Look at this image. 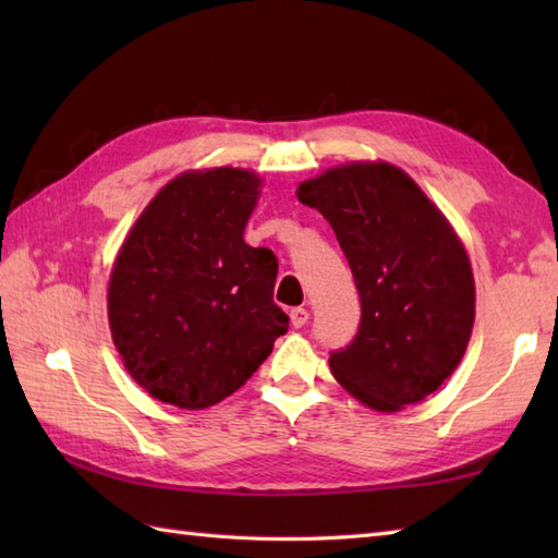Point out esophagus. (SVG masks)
Segmentation results:
<instances>
[{
  "instance_id": "esophagus-1",
  "label": "esophagus",
  "mask_w": 558,
  "mask_h": 558,
  "mask_svg": "<svg viewBox=\"0 0 558 558\" xmlns=\"http://www.w3.org/2000/svg\"><path fill=\"white\" fill-rule=\"evenodd\" d=\"M290 322L294 328H302V326H306V322H310V312H306L304 306H294V310L290 312Z\"/></svg>"
}]
</instances>
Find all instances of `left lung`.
I'll list each match as a JSON object with an SVG mask.
<instances>
[{
  "label": "left lung",
  "instance_id": "1",
  "mask_svg": "<svg viewBox=\"0 0 558 558\" xmlns=\"http://www.w3.org/2000/svg\"><path fill=\"white\" fill-rule=\"evenodd\" d=\"M298 198L330 222L360 290V330L330 354V374L376 412L422 402L458 369L475 324V278L456 228L384 160L328 168Z\"/></svg>",
  "mask_w": 558,
  "mask_h": 558
}]
</instances>
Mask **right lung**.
I'll return each instance as SVG.
<instances>
[{"label":"right lung","mask_w":558,"mask_h":558,"mask_svg":"<svg viewBox=\"0 0 558 558\" xmlns=\"http://www.w3.org/2000/svg\"><path fill=\"white\" fill-rule=\"evenodd\" d=\"M264 180L186 170L153 196L110 270L108 322L129 376L150 398L204 410L232 396L290 318L272 302L278 260L244 228Z\"/></svg>","instance_id":"add662e5"}]
</instances>
